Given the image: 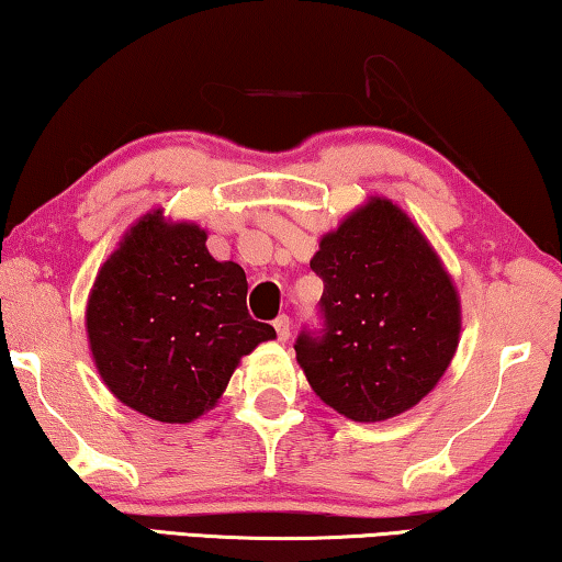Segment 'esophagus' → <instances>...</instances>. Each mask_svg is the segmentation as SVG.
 <instances>
[{
	"label": "esophagus",
	"mask_w": 562,
	"mask_h": 562,
	"mask_svg": "<svg viewBox=\"0 0 562 562\" xmlns=\"http://www.w3.org/2000/svg\"><path fill=\"white\" fill-rule=\"evenodd\" d=\"M273 329H276V336H279V341H289V336H291V322H289V316L281 314L279 318H276Z\"/></svg>",
	"instance_id": "1"
}]
</instances>
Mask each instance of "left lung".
Here are the masks:
<instances>
[{"instance_id":"obj_1","label":"left lung","mask_w":562,"mask_h":562,"mask_svg":"<svg viewBox=\"0 0 562 562\" xmlns=\"http://www.w3.org/2000/svg\"><path fill=\"white\" fill-rule=\"evenodd\" d=\"M324 326L296 359L318 400L353 422H382L435 390L460 344V296L412 218L386 198L349 213L311 258Z\"/></svg>"}]
</instances>
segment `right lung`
I'll return each mask as SVG.
<instances>
[{
	"instance_id": "add662e5",
	"label": "right lung",
	"mask_w": 562,
	"mask_h": 562,
	"mask_svg": "<svg viewBox=\"0 0 562 562\" xmlns=\"http://www.w3.org/2000/svg\"><path fill=\"white\" fill-rule=\"evenodd\" d=\"M205 238L195 223L145 213L102 263L85 314L108 390L168 425L213 409L240 357L276 339L248 314L244 269L215 261Z\"/></svg>"
}]
</instances>
